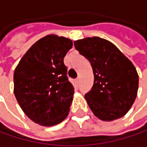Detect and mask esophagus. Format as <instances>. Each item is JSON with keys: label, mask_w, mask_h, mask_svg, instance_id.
Masks as SVG:
<instances>
[{"label": "esophagus", "mask_w": 147, "mask_h": 147, "mask_svg": "<svg viewBox=\"0 0 147 147\" xmlns=\"http://www.w3.org/2000/svg\"><path fill=\"white\" fill-rule=\"evenodd\" d=\"M79 83H80V78L78 77V78L75 80V84H76V86H78V85H79Z\"/></svg>", "instance_id": "34e87169"}]
</instances>
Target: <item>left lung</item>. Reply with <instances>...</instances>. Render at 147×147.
<instances>
[{
	"mask_svg": "<svg viewBox=\"0 0 147 147\" xmlns=\"http://www.w3.org/2000/svg\"><path fill=\"white\" fill-rule=\"evenodd\" d=\"M74 44L93 68L94 85L85 98L94 115L102 121L123 117L131 108L138 88L133 64L115 45L98 36Z\"/></svg>",
	"mask_w": 147,
	"mask_h": 147,
	"instance_id": "obj_1",
	"label": "left lung"
}]
</instances>
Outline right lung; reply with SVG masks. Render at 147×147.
I'll return each mask as SVG.
<instances>
[{"mask_svg": "<svg viewBox=\"0 0 147 147\" xmlns=\"http://www.w3.org/2000/svg\"><path fill=\"white\" fill-rule=\"evenodd\" d=\"M72 47L69 38L48 35L27 51L15 69V96L36 123L53 126L69 113L74 88L67 75L64 57Z\"/></svg>", "mask_w": 147, "mask_h": 147, "instance_id": "right-lung-1", "label": "right lung"}]
</instances>
